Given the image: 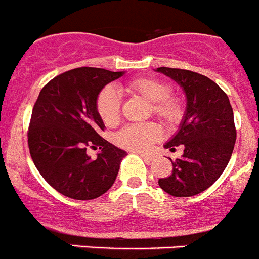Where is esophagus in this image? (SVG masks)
<instances>
[{
    "label": "esophagus",
    "mask_w": 259,
    "mask_h": 259,
    "mask_svg": "<svg viewBox=\"0 0 259 259\" xmlns=\"http://www.w3.org/2000/svg\"><path fill=\"white\" fill-rule=\"evenodd\" d=\"M137 154H139L141 157H144V159L146 160V161H152V160H154V156H152V155L144 154V152H137Z\"/></svg>",
    "instance_id": "obj_1"
}]
</instances>
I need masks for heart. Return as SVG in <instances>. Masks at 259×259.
Masks as SVG:
<instances>
[{
	"mask_svg": "<svg viewBox=\"0 0 259 259\" xmlns=\"http://www.w3.org/2000/svg\"><path fill=\"white\" fill-rule=\"evenodd\" d=\"M127 89L151 102L152 113L165 124H176L182 119V104L171 97L170 86L156 77H139L130 81ZM97 112L107 125H114L120 117V97L113 86L100 90L95 102ZM160 137V130L155 123L127 124L114 135L118 146L134 151H144Z\"/></svg>",
	"mask_w": 259,
	"mask_h": 259,
	"instance_id": "1",
	"label": "heart"
}]
</instances>
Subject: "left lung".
Returning <instances> with one entry per match:
<instances>
[{"mask_svg":"<svg viewBox=\"0 0 259 259\" xmlns=\"http://www.w3.org/2000/svg\"><path fill=\"white\" fill-rule=\"evenodd\" d=\"M156 71L173 78L187 98L179 131L164 146L170 151L183 146V155L171 161L173 171L159 179V186L170 196H194L212 186L229 164L236 140L233 108L223 89L201 73L169 67Z\"/></svg>","mask_w":259,"mask_h":259,"instance_id":"obj_1","label":"left lung"}]
</instances>
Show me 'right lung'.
<instances>
[{
	"instance_id": "right-lung-1",
	"label": "right lung",
	"mask_w": 259,
	"mask_h": 259,
	"mask_svg": "<svg viewBox=\"0 0 259 259\" xmlns=\"http://www.w3.org/2000/svg\"><path fill=\"white\" fill-rule=\"evenodd\" d=\"M124 72L80 67L52 78L31 112L28 145L36 169L49 186L73 199H94L114 183L125 151L100 136L104 123L98 94ZM99 147L97 159L85 154Z\"/></svg>"
}]
</instances>
